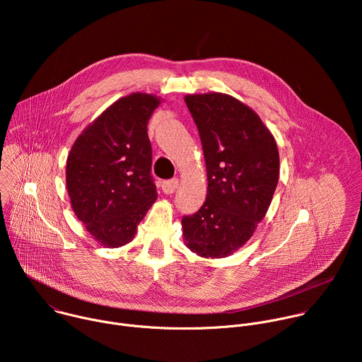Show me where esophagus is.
<instances>
[{"mask_svg":"<svg viewBox=\"0 0 362 362\" xmlns=\"http://www.w3.org/2000/svg\"><path fill=\"white\" fill-rule=\"evenodd\" d=\"M177 186H179V180H177V179L165 180V182L162 183V190L169 194V193H173V192L177 189Z\"/></svg>","mask_w":362,"mask_h":362,"instance_id":"1","label":"esophagus"}]
</instances>
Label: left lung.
Returning a JSON list of instances; mask_svg holds the SVG:
<instances>
[{
	"mask_svg": "<svg viewBox=\"0 0 362 362\" xmlns=\"http://www.w3.org/2000/svg\"><path fill=\"white\" fill-rule=\"evenodd\" d=\"M186 106L199 130L208 194L182 218L187 247L225 257L243 246L271 204L279 179L278 146L252 109L222 93L190 94Z\"/></svg>",
	"mask_w": 362,
	"mask_h": 362,
	"instance_id": "1",
	"label": "left lung"
}]
</instances>
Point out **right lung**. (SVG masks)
Wrapping results in <instances>:
<instances>
[{
  "label": "right lung",
  "mask_w": 362,
  "mask_h": 362,
  "mask_svg": "<svg viewBox=\"0 0 362 362\" xmlns=\"http://www.w3.org/2000/svg\"><path fill=\"white\" fill-rule=\"evenodd\" d=\"M159 105L143 93L117 100L70 150L66 183L73 211L105 246L129 243L158 197L147 123Z\"/></svg>",
  "instance_id": "add662e5"
}]
</instances>
